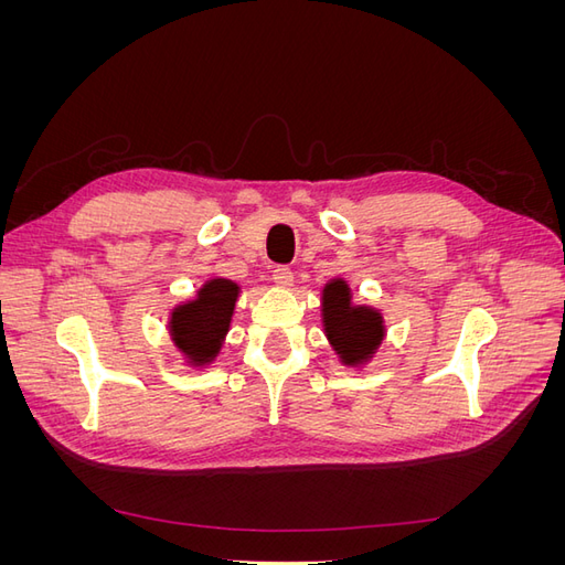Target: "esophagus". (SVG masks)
<instances>
[{"mask_svg":"<svg viewBox=\"0 0 565 565\" xmlns=\"http://www.w3.org/2000/svg\"><path fill=\"white\" fill-rule=\"evenodd\" d=\"M273 282H276L280 289H289V287L295 285L292 270H289L287 266H278L276 270H273Z\"/></svg>","mask_w":565,"mask_h":565,"instance_id":"34e87169","label":"esophagus"}]
</instances>
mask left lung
Returning a JSON list of instances; mask_svg holds the SVG:
<instances>
[{
  "instance_id": "left-lung-1",
  "label": "left lung",
  "mask_w": 565,
  "mask_h": 565,
  "mask_svg": "<svg viewBox=\"0 0 565 565\" xmlns=\"http://www.w3.org/2000/svg\"><path fill=\"white\" fill-rule=\"evenodd\" d=\"M322 332L328 337L339 363L365 367L384 344L386 324L380 309L353 301L349 280L332 278L320 289Z\"/></svg>"
}]
</instances>
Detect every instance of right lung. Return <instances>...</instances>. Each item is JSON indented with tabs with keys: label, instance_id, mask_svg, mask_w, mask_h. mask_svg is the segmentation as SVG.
Here are the masks:
<instances>
[{
	"label": "right lung",
	"instance_id": "add662e5",
	"mask_svg": "<svg viewBox=\"0 0 565 565\" xmlns=\"http://www.w3.org/2000/svg\"><path fill=\"white\" fill-rule=\"evenodd\" d=\"M237 299H241V285L214 276L204 280L191 299L172 306L167 330L188 367L202 370L216 361L226 344Z\"/></svg>",
	"mask_w": 565,
	"mask_h": 565
}]
</instances>
